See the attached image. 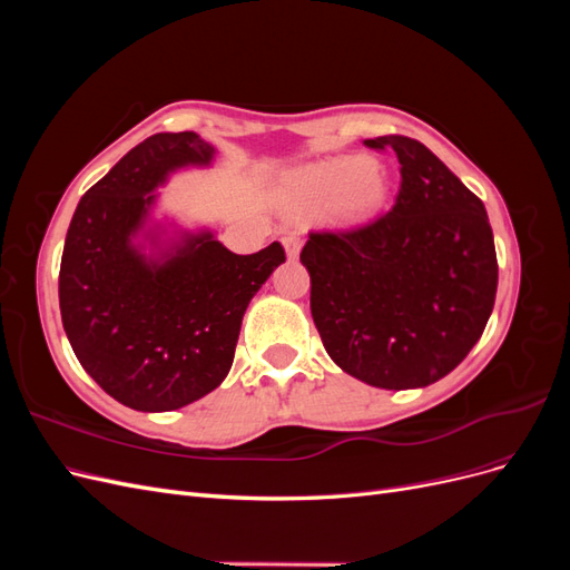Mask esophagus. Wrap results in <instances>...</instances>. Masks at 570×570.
<instances>
[{
	"instance_id": "obj_1",
	"label": "esophagus",
	"mask_w": 570,
	"mask_h": 570,
	"mask_svg": "<svg viewBox=\"0 0 570 570\" xmlns=\"http://www.w3.org/2000/svg\"><path fill=\"white\" fill-rule=\"evenodd\" d=\"M283 247H285V252H287L289 258H297L299 247H302V239H299L297 235H285V237H283Z\"/></svg>"
}]
</instances>
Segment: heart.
Wrapping results in <instances>:
<instances>
[{
    "label": "heart",
    "instance_id": "heart-1",
    "mask_svg": "<svg viewBox=\"0 0 570 570\" xmlns=\"http://www.w3.org/2000/svg\"><path fill=\"white\" fill-rule=\"evenodd\" d=\"M387 189L390 180L381 166L364 157H340L304 170L292 206L295 212H314L342 199V214L358 220L381 209Z\"/></svg>",
    "mask_w": 570,
    "mask_h": 570
}]
</instances>
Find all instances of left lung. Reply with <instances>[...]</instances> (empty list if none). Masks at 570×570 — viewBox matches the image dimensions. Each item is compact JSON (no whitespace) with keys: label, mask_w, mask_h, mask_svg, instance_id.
Returning <instances> with one entry per match:
<instances>
[{"label":"left lung","mask_w":570,"mask_h":570,"mask_svg":"<svg viewBox=\"0 0 570 570\" xmlns=\"http://www.w3.org/2000/svg\"><path fill=\"white\" fill-rule=\"evenodd\" d=\"M400 159L394 206L366 226L308 233L312 316L325 352L383 390L452 373L485 331L497 295L482 202L433 151L404 135L364 140Z\"/></svg>","instance_id":"obj_1"}]
</instances>
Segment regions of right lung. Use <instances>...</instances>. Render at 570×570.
Wrapping results in <instances>:
<instances>
[{"label":"right lung","instance_id":"obj_1","mask_svg":"<svg viewBox=\"0 0 570 570\" xmlns=\"http://www.w3.org/2000/svg\"><path fill=\"white\" fill-rule=\"evenodd\" d=\"M214 154L189 130L147 137L82 195L66 233V337L92 381L135 411H174L216 390L252 297L285 262L281 243L243 256L209 230L183 233L159 258L132 245L154 189L183 166H209Z\"/></svg>","mask_w":570,"mask_h":570}]
</instances>
